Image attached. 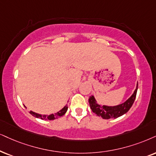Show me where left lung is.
I'll return each instance as SVG.
<instances>
[{
  "label": "left lung",
  "instance_id": "left-lung-1",
  "mask_svg": "<svg viewBox=\"0 0 156 156\" xmlns=\"http://www.w3.org/2000/svg\"><path fill=\"white\" fill-rule=\"evenodd\" d=\"M137 88H138V83L137 84V87L134 91L133 94L123 104H119L115 106H101L96 103V101L94 96H90L88 102H89L90 107L92 112L95 113L98 117H101L103 119H109L112 118H117L120 116L123 115L129 111L131 106L135 101L137 94Z\"/></svg>",
  "mask_w": 156,
  "mask_h": 156
}]
</instances>
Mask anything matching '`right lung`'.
<instances>
[{"instance_id":"obj_1","label":"right lung","mask_w":156,"mask_h":156,"mask_svg":"<svg viewBox=\"0 0 156 156\" xmlns=\"http://www.w3.org/2000/svg\"><path fill=\"white\" fill-rule=\"evenodd\" d=\"M67 110H68V106H65V107L63 108V109H62L60 110V112H57V113L55 114H50V115H45V114H43V115H42V114H37V113H35V112H33L30 111L29 112V113H30L31 114H32L33 116L37 118H40L41 119H45V120H53V119H58L59 117H62V116H63L66 113Z\"/></svg>"}]
</instances>
